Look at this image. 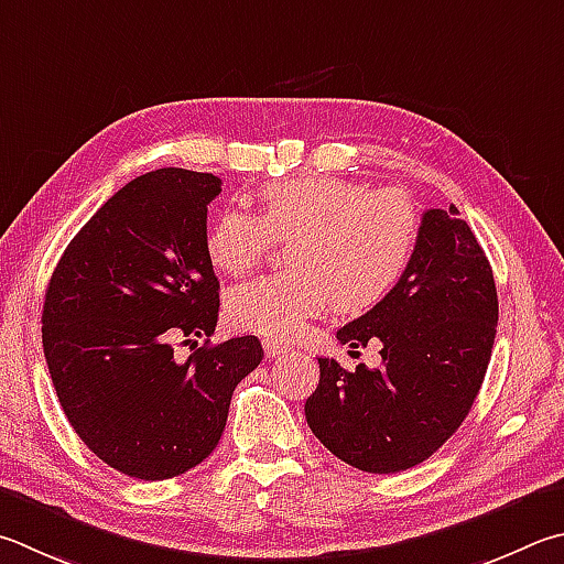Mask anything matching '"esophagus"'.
I'll return each mask as SVG.
<instances>
[{
  "label": "esophagus",
  "mask_w": 564,
  "mask_h": 564,
  "mask_svg": "<svg viewBox=\"0 0 564 564\" xmlns=\"http://www.w3.org/2000/svg\"><path fill=\"white\" fill-rule=\"evenodd\" d=\"M263 352H265V357H281V355H285V352H291V345H285V343H279V340H263Z\"/></svg>",
  "instance_id": "1"
}]
</instances>
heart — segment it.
I'll use <instances>...</instances> for the list:
<instances>
[{"label":"heart","mask_w":564,"mask_h":564,"mask_svg":"<svg viewBox=\"0 0 564 564\" xmlns=\"http://www.w3.org/2000/svg\"><path fill=\"white\" fill-rule=\"evenodd\" d=\"M259 204V217L224 209L204 237L209 263L229 275L256 269L273 239L291 241V271L229 291L224 313L239 330L289 340L333 303L345 315L370 311L402 279L414 253L419 214L402 189L305 175L263 184Z\"/></svg>","instance_id":"b5f03b06"}]
</instances>
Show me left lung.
I'll use <instances>...</instances> for the list:
<instances>
[{"mask_svg":"<svg viewBox=\"0 0 564 564\" xmlns=\"http://www.w3.org/2000/svg\"><path fill=\"white\" fill-rule=\"evenodd\" d=\"M498 325L490 263L456 207L426 209L402 279L337 340L382 343V367L347 372L317 357L305 419L321 444L367 474H397L432 456L464 422L488 370Z\"/></svg>","mask_w":564,"mask_h":564,"instance_id":"1","label":"left lung"}]
</instances>
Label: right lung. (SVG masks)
I'll return each instance as SVG.
<instances>
[{
    "mask_svg": "<svg viewBox=\"0 0 564 564\" xmlns=\"http://www.w3.org/2000/svg\"><path fill=\"white\" fill-rule=\"evenodd\" d=\"M219 192L209 172L135 177L86 221L48 281L41 337L58 402L80 442L132 478L202 464L227 426L234 387L263 360L253 335L175 360L177 337L217 327L204 237Z\"/></svg>",
    "mask_w": 564,
    "mask_h": 564,
    "instance_id": "right-lung-1",
    "label": "right lung"
}]
</instances>
